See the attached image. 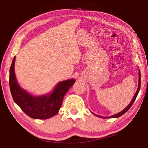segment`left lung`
Listing matches in <instances>:
<instances>
[{
	"label": "left lung",
	"mask_w": 148,
	"mask_h": 148,
	"mask_svg": "<svg viewBox=\"0 0 148 148\" xmlns=\"http://www.w3.org/2000/svg\"><path fill=\"white\" fill-rule=\"evenodd\" d=\"M140 71H139V84H138L137 90V92H136V94H135V95H134V97L133 99L132 100V101H131L130 103H129V104H128V105L127 106V107L126 108H125L122 111H121L120 112L118 113V114H114V115L109 116V117H103V116H101L97 115V114H94V113L92 112L93 113V114L94 115L97 116V117L100 118H118V117H119V116H122L123 114H124L125 112H127V111H128V110H129V109L131 108L134 102H135V100H136V97H137V95H138V93H139V90H140Z\"/></svg>",
	"instance_id": "8db88e82"
}]
</instances>
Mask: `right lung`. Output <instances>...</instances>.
Here are the masks:
<instances>
[{
    "label": "right lung",
    "instance_id": "obj_1",
    "mask_svg": "<svg viewBox=\"0 0 148 148\" xmlns=\"http://www.w3.org/2000/svg\"><path fill=\"white\" fill-rule=\"evenodd\" d=\"M16 56L12 60L9 71V86L14 102L27 115L34 119H45L58 112L63 99L76 80L67 79L60 82L50 94L33 96L19 85L14 74Z\"/></svg>",
    "mask_w": 148,
    "mask_h": 148
}]
</instances>
